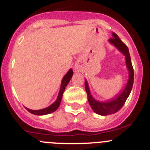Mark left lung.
<instances>
[{"mask_svg":"<svg viewBox=\"0 0 150 150\" xmlns=\"http://www.w3.org/2000/svg\"><path fill=\"white\" fill-rule=\"evenodd\" d=\"M109 41L125 55L126 65L128 68V71H129V79H128V84L124 91L120 95L116 97V98L112 99L109 102H99L95 100L90 94L88 83L86 81H85V88H86L88 100L89 102L91 109L93 110L95 112L99 115H102V116L112 114L121 109L131 93L134 83V69L132 67V60H131L128 46L123 43L115 33L112 34V38H110Z\"/></svg>","mask_w":150,"mask_h":150,"instance_id":"obj_1","label":"left lung"}]
</instances>
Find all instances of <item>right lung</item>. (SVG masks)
Returning <instances> with one entry per match:
<instances>
[{"instance_id":"1","label":"right lung","mask_w":150,"mask_h":150,"mask_svg":"<svg viewBox=\"0 0 150 150\" xmlns=\"http://www.w3.org/2000/svg\"><path fill=\"white\" fill-rule=\"evenodd\" d=\"M73 76V71L72 69H70V71L67 73L65 76H64L63 79H62V86H61V88L60 91H59V96H58V98H57L56 101L53 104H52L51 106H50L47 108H45V109H42V110H30V109H27V110L28 112H30V113H32V114L34 115H46V114H49V113H51V112H54V111L58 109V107H59L61 104V100H62V95L64 94V91L65 90L66 86H67V85L68 84L69 81H70V79H71Z\"/></svg>"}]
</instances>
